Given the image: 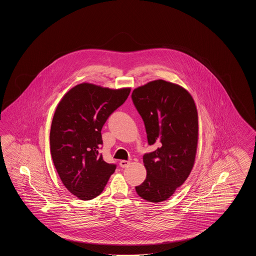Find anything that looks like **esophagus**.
Masks as SVG:
<instances>
[{
    "instance_id": "34e87169",
    "label": "esophagus",
    "mask_w": 256,
    "mask_h": 256,
    "mask_svg": "<svg viewBox=\"0 0 256 256\" xmlns=\"http://www.w3.org/2000/svg\"><path fill=\"white\" fill-rule=\"evenodd\" d=\"M130 165V161H128V160H121L120 161V166L122 167V168H126V167H128Z\"/></svg>"
}]
</instances>
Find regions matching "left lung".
<instances>
[{
  "label": "left lung",
  "instance_id": "left-lung-1",
  "mask_svg": "<svg viewBox=\"0 0 256 256\" xmlns=\"http://www.w3.org/2000/svg\"><path fill=\"white\" fill-rule=\"evenodd\" d=\"M132 100L146 128L148 143L156 150L143 156L145 182L136 192L150 202L174 193L193 168L198 145V112L182 87L158 80L134 89Z\"/></svg>",
  "mask_w": 256,
  "mask_h": 256
}]
</instances>
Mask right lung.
Listing matches in <instances>:
<instances>
[{
    "instance_id": "obj_1",
    "label": "right lung",
    "mask_w": 256,
    "mask_h": 256,
    "mask_svg": "<svg viewBox=\"0 0 256 256\" xmlns=\"http://www.w3.org/2000/svg\"><path fill=\"white\" fill-rule=\"evenodd\" d=\"M130 92V88L111 90L82 84L63 97L54 112L50 156L64 186L82 200L100 195L117 167L100 154L102 128Z\"/></svg>"
}]
</instances>
